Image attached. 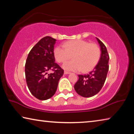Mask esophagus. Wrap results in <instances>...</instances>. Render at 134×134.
<instances>
[{
    "mask_svg": "<svg viewBox=\"0 0 134 134\" xmlns=\"http://www.w3.org/2000/svg\"><path fill=\"white\" fill-rule=\"evenodd\" d=\"M70 73V72L69 71H64V74H69Z\"/></svg>",
    "mask_w": 134,
    "mask_h": 134,
    "instance_id": "1",
    "label": "esophagus"
}]
</instances>
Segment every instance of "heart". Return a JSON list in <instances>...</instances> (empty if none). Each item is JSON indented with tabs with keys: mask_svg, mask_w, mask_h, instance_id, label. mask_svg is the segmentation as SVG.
Listing matches in <instances>:
<instances>
[{
	"mask_svg": "<svg viewBox=\"0 0 134 134\" xmlns=\"http://www.w3.org/2000/svg\"><path fill=\"white\" fill-rule=\"evenodd\" d=\"M58 46L54 50L57 62L64 63L72 57L73 60L65 63L63 68L69 71H89L96 65L100 56L97 44L82 40H72Z\"/></svg>",
	"mask_w": 134,
	"mask_h": 134,
	"instance_id": "b5f03b06",
	"label": "heart"
}]
</instances>
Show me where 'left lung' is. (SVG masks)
Returning a JSON list of instances; mask_svg holds the SVG:
<instances>
[{"instance_id":"1","label":"left lung","mask_w":134,"mask_h":134,"mask_svg":"<svg viewBox=\"0 0 134 134\" xmlns=\"http://www.w3.org/2000/svg\"><path fill=\"white\" fill-rule=\"evenodd\" d=\"M101 48L99 62L89 73L79 75V80L74 85V89L80 96L90 97L100 92L105 83L109 70V56L103 43L96 38Z\"/></svg>"}]
</instances>
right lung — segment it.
<instances>
[{
  "label": "right lung",
  "instance_id": "right-lung-1",
  "mask_svg": "<svg viewBox=\"0 0 134 134\" xmlns=\"http://www.w3.org/2000/svg\"><path fill=\"white\" fill-rule=\"evenodd\" d=\"M56 40L49 36L41 39L28 54L25 77L29 91L39 100L48 99L55 94L64 70L55 63L54 48ZM49 71L53 73L48 74Z\"/></svg>",
  "mask_w": 134,
  "mask_h": 134
}]
</instances>
